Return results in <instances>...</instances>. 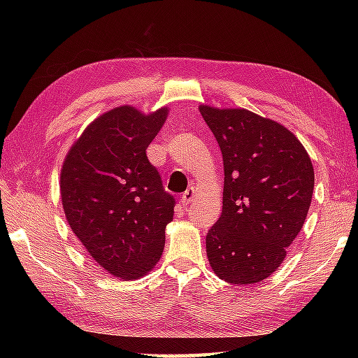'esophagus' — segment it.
<instances>
[{
	"instance_id": "esophagus-1",
	"label": "esophagus",
	"mask_w": 358,
	"mask_h": 358,
	"mask_svg": "<svg viewBox=\"0 0 358 358\" xmlns=\"http://www.w3.org/2000/svg\"><path fill=\"white\" fill-rule=\"evenodd\" d=\"M194 200H195L194 189H187V191L181 195V204H183V206H189V204H191Z\"/></svg>"
}]
</instances>
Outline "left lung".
<instances>
[{"mask_svg": "<svg viewBox=\"0 0 358 358\" xmlns=\"http://www.w3.org/2000/svg\"><path fill=\"white\" fill-rule=\"evenodd\" d=\"M223 154V212L206 235L215 275L232 285L268 278L301 231L314 166L283 124L248 109L200 106Z\"/></svg>", "mask_w": 358, "mask_h": 358, "instance_id": "left-lung-1", "label": "left lung"}]
</instances>
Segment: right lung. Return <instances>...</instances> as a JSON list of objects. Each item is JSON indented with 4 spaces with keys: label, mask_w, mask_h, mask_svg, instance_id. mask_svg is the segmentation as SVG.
Returning <instances> with one entry per match:
<instances>
[{
    "label": "right lung",
    "mask_w": 358,
    "mask_h": 358,
    "mask_svg": "<svg viewBox=\"0 0 358 358\" xmlns=\"http://www.w3.org/2000/svg\"><path fill=\"white\" fill-rule=\"evenodd\" d=\"M169 109L144 113L118 106L95 118L67 152L59 192L67 223L98 266L118 280L155 268L175 199L146 149Z\"/></svg>",
    "instance_id": "1"
}]
</instances>
